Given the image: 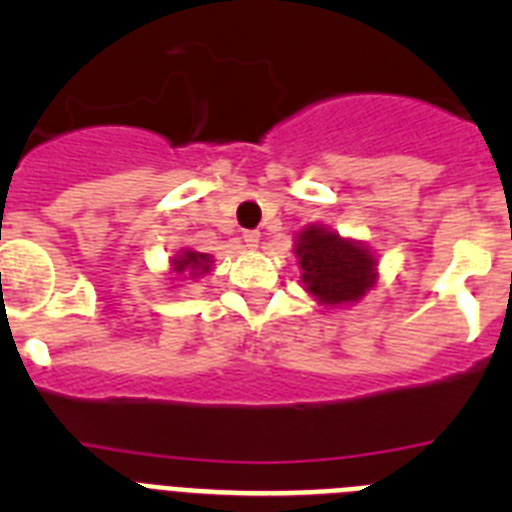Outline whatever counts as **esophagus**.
<instances>
[{"instance_id": "34e87169", "label": "esophagus", "mask_w": 512, "mask_h": 512, "mask_svg": "<svg viewBox=\"0 0 512 512\" xmlns=\"http://www.w3.org/2000/svg\"><path fill=\"white\" fill-rule=\"evenodd\" d=\"M259 241H261V235L256 233V230H246V233H243V243H246V248H259Z\"/></svg>"}]
</instances>
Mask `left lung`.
Returning a JSON list of instances; mask_svg holds the SVG:
<instances>
[{
  "mask_svg": "<svg viewBox=\"0 0 512 512\" xmlns=\"http://www.w3.org/2000/svg\"><path fill=\"white\" fill-rule=\"evenodd\" d=\"M295 256L302 269V287L325 307L356 305L379 279V261L372 248L343 238L328 225L302 228L295 235Z\"/></svg>",
  "mask_w": 512,
  "mask_h": 512,
  "instance_id": "left-lung-1",
  "label": "left lung"
}]
</instances>
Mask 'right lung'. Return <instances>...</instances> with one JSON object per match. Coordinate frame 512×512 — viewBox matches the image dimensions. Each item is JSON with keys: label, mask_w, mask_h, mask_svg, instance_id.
<instances>
[{"label": "right lung", "mask_w": 512, "mask_h": 512, "mask_svg": "<svg viewBox=\"0 0 512 512\" xmlns=\"http://www.w3.org/2000/svg\"><path fill=\"white\" fill-rule=\"evenodd\" d=\"M212 271V256L210 253L192 251V248H182L169 259V274L174 282H189V279H202ZM179 287V284H176Z\"/></svg>", "instance_id": "obj_1"}]
</instances>
